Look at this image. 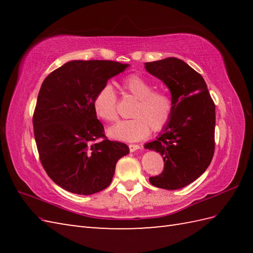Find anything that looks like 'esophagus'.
Returning a JSON list of instances; mask_svg holds the SVG:
<instances>
[{"label":"esophagus","mask_w":253,"mask_h":253,"mask_svg":"<svg viewBox=\"0 0 253 253\" xmlns=\"http://www.w3.org/2000/svg\"><path fill=\"white\" fill-rule=\"evenodd\" d=\"M128 147H129V151L130 152H135V151H137V150H139V149L141 148L140 146H139V144H129V146H128Z\"/></svg>","instance_id":"1"}]
</instances>
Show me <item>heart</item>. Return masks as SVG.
I'll use <instances>...</instances> for the list:
<instances>
[{
	"instance_id": "obj_1",
	"label": "heart",
	"mask_w": 253,
	"mask_h": 253,
	"mask_svg": "<svg viewBox=\"0 0 253 253\" xmlns=\"http://www.w3.org/2000/svg\"><path fill=\"white\" fill-rule=\"evenodd\" d=\"M122 88L137 99L131 120L122 121L110 128L109 135L116 140L133 142L146 138L150 130L162 131L173 116L174 103L169 93L154 90V85L140 75L131 74L123 79ZM117 94L112 84H105L93 99V109L101 120L113 123L117 120Z\"/></svg>"
}]
</instances>
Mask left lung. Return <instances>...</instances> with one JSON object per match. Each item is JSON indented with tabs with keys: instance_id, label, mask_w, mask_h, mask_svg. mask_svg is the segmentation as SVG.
Wrapping results in <instances>:
<instances>
[{
	"instance_id": "left-lung-1",
	"label": "left lung",
	"mask_w": 253,
	"mask_h": 253,
	"mask_svg": "<svg viewBox=\"0 0 253 253\" xmlns=\"http://www.w3.org/2000/svg\"><path fill=\"white\" fill-rule=\"evenodd\" d=\"M144 65L168 85L174 103L169 125L157 140L144 146L160 152L164 161L162 173L149 180L162 189H180L200 177L213 159L215 104L203 77L179 58Z\"/></svg>"
}]
</instances>
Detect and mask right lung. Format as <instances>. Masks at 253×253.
Here are the masks:
<instances>
[{
    "label": "right lung",
    "mask_w": 253,
    "mask_h": 253,
    "mask_svg": "<svg viewBox=\"0 0 253 253\" xmlns=\"http://www.w3.org/2000/svg\"><path fill=\"white\" fill-rule=\"evenodd\" d=\"M129 66L113 61H72L42 83L32 117L41 164L56 185L77 195L110 186L117 161L129 152L111 141L96 118L93 99L110 78Z\"/></svg>",
    "instance_id": "obj_1"
}]
</instances>
